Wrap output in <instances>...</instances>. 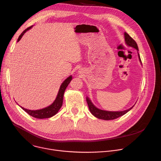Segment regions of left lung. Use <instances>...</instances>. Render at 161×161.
<instances>
[{"label":"left lung","instance_id":"left-lung-1","mask_svg":"<svg viewBox=\"0 0 161 161\" xmlns=\"http://www.w3.org/2000/svg\"><path fill=\"white\" fill-rule=\"evenodd\" d=\"M124 35H125V40L126 44L127 45H129V47L136 48L138 51L139 50L138 47H137V45L136 42H135V40H134L129 35V34H127V32H125ZM138 56H139L140 62H141L139 53H138ZM86 101H87V103L88 105L89 109H90L92 114L93 116H95V117H97V118L104 119V120H111V119H116V118L124 115L125 114H126L131 109H132L133 107L135 105H134L130 109L125 110V111H115V112L114 111H103V110H101V109L97 108L93 104L92 101L89 99L88 97L86 98Z\"/></svg>","mask_w":161,"mask_h":161}]
</instances>
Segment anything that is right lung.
I'll list each match as a JSON object with an SVG mask.
<instances>
[{
  "instance_id": "obj_1",
  "label": "right lung",
  "mask_w": 161,
  "mask_h": 161,
  "mask_svg": "<svg viewBox=\"0 0 161 161\" xmlns=\"http://www.w3.org/2000/svg\"><path fill=\"white\" fill-rule=\"evenodd\" d=\"M31 27H32V26H31V27L27 28L25 30H24L22 32V33L20 35V36L19 37V39H18L17 42H19L20 40V39L22 38V37L23 36L24 33L27 31L29 30ZM71 79H72V77H71V75H70L66 79H65V80L62 83V84L60 86L59 90V92L58 93L56 100L48 107H47V108L40 109V110H35V111L26 109H24V108H22V107H21L22 109H24L30 116H31L34 118H39V119L48 118L53 116H54L56 114L58 113V112L59 111L60 108H61L62 104H63L64 91L66 90V87L68 86V85L69 84L70 81L71 80Z\"/></svg>"
}]
</instances>
